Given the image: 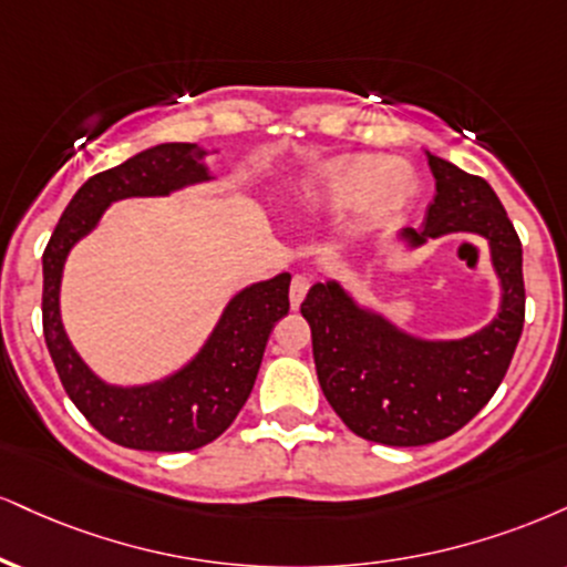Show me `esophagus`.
Masks as SVG:
<instances>
[{"mask_svg": "<svg viewBox=\"0 0 567 567\" xmlns=\"http://www.w3.org/2000/svg\"><path fill=\"white\" fill-rule=\"evenodd\" d=\"M309 288H311V279L306 277V275L292 277V282H290V306H292V309H298V306H301V301L306 298V292H309Z\"/></svg>", "mask_w": 567, "mask_h": 567, "instance_id": "esophagus-1", "label": "esophagus"}]
</instances>
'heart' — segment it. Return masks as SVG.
<instances>
[{"label": "heart", "instance_id": "b5f03b06", "mask_svg": "<svg viewBox=\"0 0 567 567\" xmlns=\"http://www.w3.org/2000/svg\"><path fill=\"white\" fill-rule=\"evenodd\" d=\"M414 195V174L399 161L338 158L306 182V206L324 210L353 203L359 218H383Z\"/></svg>", "mask_w": 567, "mask_h": 567}]
</instances>
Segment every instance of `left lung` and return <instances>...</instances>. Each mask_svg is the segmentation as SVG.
<instances>
[{"instance_id":"left-lung-1","label":"left lung","mask_w":567,"mask_h":567,"mask_svg":"<svg viewBox=\"0 0 567 567\" xmlns=\"http://www.w3.org/2000/svg\"><path fill=\"white\" fill-rule=\"evenodd\" d=\"M427 166L435 197L422 231L406 235L486 237L504 288L499 317L465 340L422 343L357 309L336 282L313 285L301 303L324 399L353 433L385 446H425L465 427L507 374L525 322L523 245L499 197L454 163L427 155Z\"/></svg>"}]
</instances>
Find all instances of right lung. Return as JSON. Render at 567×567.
Returning <instances> with one entry per match:
<instances>
[{
    "mask_svg": "<svg viewBox=\"0 0 567 567\" xmlns=\"http://www.w3.org/2000/svg\"><path fill=\"white\" fill-rule=\"evenodd\" d=\"M203 155L189 142H166L94 174L68 203L42 256V324L60 383L94 431L126 449L193 452L218 439L254 391L271 327L290 311V275L243 290L227 306L200 357L174 378L147 388L105 385L68 343L58 290L73 243L97 224L107 203L132 195H166L182 184L208 179Z\"/></svg>",
    "mask_w": 567,
    "mask_h": 567,
    "instance_id": "1",
    "label": "right lung"
}]
</instances>
